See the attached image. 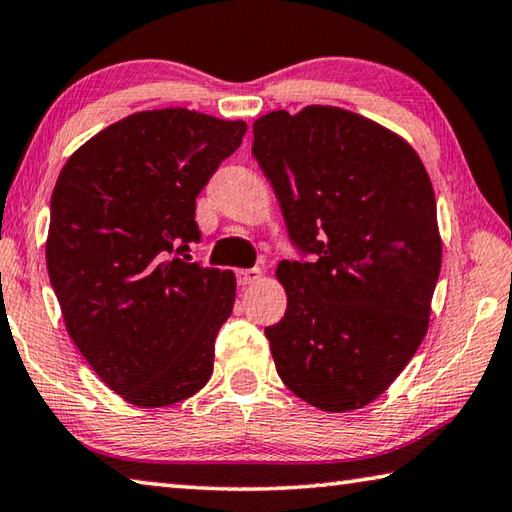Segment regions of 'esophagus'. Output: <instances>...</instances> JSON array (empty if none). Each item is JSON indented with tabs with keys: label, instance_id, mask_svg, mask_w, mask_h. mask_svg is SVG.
<instances>
[{
	"label": "esophagus",
	"instance_id": "1",
	"mask_svg": "<svg viewBox=\"0 0 512 512\" xmlns=\"http://www.w3.org/2000/svg\"><path fill=\"white\" fill-rule=\"evenodd\" d=\"M259 280H262V271H259V268H241V271H237V284L239 286L257 284Z\"/></svg>",
	"mask_w": 512,
	"mask_h": 512
}]
</instances>
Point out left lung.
Listing matches in <instances>:
<instances>
[{"label": "left lung", "mask_w": 512, "mask_h": 512, "mask_svg": "<svg viewBox=\"0 0 512 512\" xmlns=\"http://www.w3.org/2000/svg\"><path fill=\"white\" fill-rule=\"evenodd\" d=\"M253 134L288 237L311 255L277 266L288 304L264 329L277 374L318 410H360L430 324L441 273L432 181L410 143L340 107L271 111Z\"/></svg>", "instance_id": "8db88e82"}]
</instances>
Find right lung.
I'll use <instances>...</instances> for the list:
<instances>
[{
	"mask_svg": "<svg viewBox=\"0 0 512 512\" xmlns=\"http://www.w3.org/2000/svg\"><path fill=\"white\" fill-rule=\"evenodd\" d=\"M244 134V120L138 111L89 138L58 176L51 286L73 345L127 403H181L212 376L235 275L179 255L201 239L199 192Z\"/></svg>",
	"mask_w": 512,
	"mask_h": 512,
	"instance_id": "obj_1",
	"label": "right lung"
}]
</instances>
